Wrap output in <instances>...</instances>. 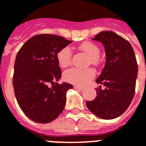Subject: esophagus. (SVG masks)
<instances>
[{
  "label": "esophagus",
  "instance_id": "obj_1",
  "mask_svg": "<svg viewBox=\"0 0 146 146\" xmlns=\"http://www.w3.org/2000/svg\"><path fill=\"white\" fill-rule=\"evenodd\" d=\"M74 88L75 90H79V91H82L84 90L83 87H80V86H74Z\"/></svg>",
  "mask_w": 146,
  "mask_h": 146
}]
</instances>
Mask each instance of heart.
<instances>
[{
    "mask_svg": "<svg viewBox=\"0 0 146 146\" xmlns=\"http://www.w3.org/2000/svg\"><path fill=\"white\" fill-rule=\"evenodd\" d=\"M79 49L83 51L91 58V62L94 65H98L99 62V55L100 50L98 45L92 42H84L79 46ZM72 53L69 47H64L57 53V60L61 67L65 68L69 65L72 61ZM95 75V72L92 68L80 69L72 68L64 72L63 78L68 83L84 86L88 83Z\"/></svg>",
    "mask_w": 146,
    "mask_h": 146,
    "instance_id": "heart-1",
    "label": "heart"
}]
</instances>
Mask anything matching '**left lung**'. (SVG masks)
I'll return each instance as SVG.
<instances>
[{
  "label": "left lung",
  "instance_id": "left-lung-1",
  "mask_svg": "<svg viewBox=\"0 0 146 146\" xmlns=\"http://www.w3.org/2000/svg\"><path fill=\"white\" fill-rule=\"evenodd\" d=\"M94 40L102 42L106 52V63L96 80L94 100L87 101L89 110L101 119H111L123 113L135 94L138 65L131 44L112 31H103Z\"/></svg>",
  "mask_w": 146,
  "mask_h": 146
}]
</instances>
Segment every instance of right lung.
I'll list each match as a JSON object with an SVG mask.
<instances>
[{
	"label": "right lung",
	"mask_w": 146,
	"mask_h": 146,
	"mask_svg": "<svg viewBox=\"0 0 146 146\" xmlns=\"http://www.w3.org/2000/svg\"><path fill=\"white\" fill-rule=\"evenodd\" d=\"M72 41L57 35L39 34L27 40L18 51L14 63L13 85L23 112L33 121L48 123L65 108L66 92L73 88L58 84L62 72L57 53ZM53 85L49 88L48 84Z\"/></svg>",
	"instance_id": "1"
}]
</instances>
